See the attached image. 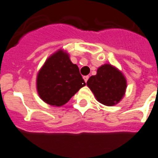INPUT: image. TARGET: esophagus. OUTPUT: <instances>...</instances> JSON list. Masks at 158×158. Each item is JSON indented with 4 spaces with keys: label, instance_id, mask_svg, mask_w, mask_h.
Listing matches in <instances>:
<instances>
[{
    "label": "esophagus",
    "instance_id": "1",
    "mask_svg": "<svg viewBox=\"0 0 158 158\" xmlns=\"http://www.w3.org/2000/svg\"><path fill=\"white\" fill-rule=\"evenodd\" d=\"M83 79H84L85 82L87 83V80H88V79H89V76H88V75H84V76H83Z\"/></svg>",
    "mask_w": 158,
    "mask_h": 158
}]
</instances>
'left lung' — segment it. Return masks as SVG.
Listing matches in <instances>:
<instances>
[{
  "label": "left lung",
  "instance_id": "8db88e82",
  "mask_svg": "<svg viewBox=\"0 0 158 158\" xmlns=\"http://www.w3.org/2000/svg\"><path fill=\"white\" fill-rule=\"evenodd\" d=\"M87 85L100 103L111 106L123 98L127 80L118 69L106 64L98 68L95 75L89 78Z\"/></svg>",
  "mask_w": 158,
  "mask_h": 158
}]
</instances>
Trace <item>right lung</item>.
Returning a JSON list of instances; mask_svg holds the SVG:
<instances>
[{
  "mask_svg": "<svg viewBox=\"0 0 158 158\" xmlns=\"http://www.w3.org/2000/svg\"><path fill=\"white\" fill-rule=\"evenodd\" d=\"M85 85L78 66L72 64L69 55L61 49L45 61L36 79V88L40 98L55 106L67 103Z\"/></svg>",
  "mask_w": 158,
  "mask_h": 158,
  "instance_id": "obj_1",
  "label": "right lung"
}]
</instances>
